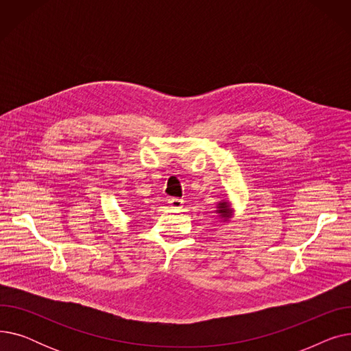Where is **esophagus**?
Wrapping results in <instances>:
<instances>
[{
    "label": "esophagus",
    "instance_id": "obj_1",
    "mask_svg": "<svg viewBox=\"0 0 351 351\" xmlns=\"http://www.w3.org/2000/svg\"><path fill=\"white\" fill-rule=\"evenodd\" d=\"M168 204L172 209H182L183 208V200L179 197H169Z\"/></svg>",
    "mask_w": 351,
    "mask_h": 351
}]
</instances>
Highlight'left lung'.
<instances>
[{
  "mask_svg": "<svg viewBox=\"0 0 351 351\" xmlns=\"http://www.w3.org/2000/svg\"><path fill=\"white\" fill-rule=\"evenodd\" d=\"M216 208H217V209H216V213H217L220 217H222L223 222H226V220H229V219L232 217V209H230V205H229L228 200L219 202Z\"/></svg>",
  "mask_w": 351,
  "mask_h": 351,
  "instance_id": "obj_1",
  "label": "left lung"
}]
</instances>
